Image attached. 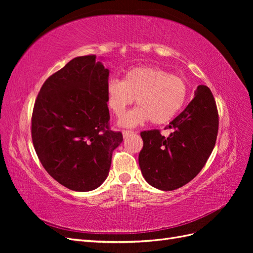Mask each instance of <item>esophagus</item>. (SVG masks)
Listing matches in <instances>:
<instances>
[{
  "label": "esophagus",
  "mask_w": 253,
  "mask_h": 253,
  "mask_svg": "<svg viewBox=\"0 0 253 253\" xmlns=\"http://www.w3.org/2000/svg\"><path fill=\"white\" fill-rule=\"evenodd\" d=\"M132 134H134L133 131H124V132H122V135H124V138H126V137H128L129 135H132Z\"/></svg>",
  "instance_id": "34e87169"
}]
</instances>
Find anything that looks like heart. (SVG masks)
Here are the masks:
<instances>
[{
    "label": "heart",
    "mask_w": 253,
    "mask_h": 253,
    "mask_svg": "<svg viewBox=\"0 0 253 253\" xmlns=\"http://www.w3.org/2000/svg\"><path fill=\"white\" fill-rule=\"evenodd\" d=\"M105 96L106 105L117 117L135 99L137 108L119 121L122 126L134 127L148 120L153 125H164L182 108L187 86L177 76L155 67L138 66L128 70L121 81H109Z\"/></svg>",
    "instance_id": "heart-1"
}]
</instances>
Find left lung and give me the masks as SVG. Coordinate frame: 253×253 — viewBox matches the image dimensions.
Listing matches in <instances>:
<instances>
[{
	"mask_svg": "<svg viewBox=\"0 0 253 253\" xmlns=\"http://www.w3.org/2000/svg\"><path fill=\"white\" fill-rule=\"evenodd\" d=\"M168 128L165 137L158 129L141 132L143 148L138 162L149 185L162 191L178 189L201 172L215 145L218 114L208 86L198 85L194 98Z\"/></svg>",
	"mask_w": 253,
	"mask_h": 253,
	"instance_id": "left-lung-1",
	"label": "left lung"
}]
</instances>
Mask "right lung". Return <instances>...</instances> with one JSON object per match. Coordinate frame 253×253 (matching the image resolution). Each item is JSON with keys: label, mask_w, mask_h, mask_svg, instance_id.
Returning <instances> with one entry per match:
<instances>
[{"label": "right lung", "mask_w": 253, "mask_h": 253, "mask_svg": "<svg viewBox=\"0 0 253 253\" xmlns=\"http://www.w3.org/2000/svg\"><path fill=\"white\" fill-rule=\"evenodd\" d=\"M109 75L94 55L75 58L44 82L34 106L37 155L53 179L73 191L100 187L124 140L108 125Z\"/></svg>", "instance_id": "obj_1"}]
</instances>
